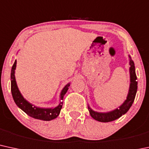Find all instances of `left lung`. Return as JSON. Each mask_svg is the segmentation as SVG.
<instances>
[{
    "instance_id": "obj_1",
    "label": "left lung",
    "mask_w": 149,
    "mask_h": 149,
    "mask_svg": "<svg viewBox=\"0 0 149 149\" xmlns=\"http://www.w3.org/2000/svg\"><path fill=\"white\" fill-rule=\"evenodd\" d=\"M130 58V88H129L128 95L127 96V100H125L119 107L113 109L112 111L107 112H99L94 111L91 108L89 104L88 105V110H89L90 114L94 120L101 122H109L114 121L117 119L120 118L123 114L127 113L131 106L133 104L134 100L135 99L136 94L137 91V78L135 72L134 63L132 61V58L129 56Z\"/></svg>"
}]
</instances>
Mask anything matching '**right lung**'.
Here are the masks:
<instances>
[{"label": "right lung", "mask_w": 149, "mask_h": 149, "mask_svg": "<svg viewBox=\"0 0 149 149\" xmlns=\"http://www.w3.org/2000/svg\"><path fill=\"white\" fill-rule=\"evenodd\" d=\"M16 64H17V61H15L13 66L11 69V93H12L13 97L19 108L22 109L23 112L26 114H28L31 117H33L37 120H44V121H50L56 118L60 114L61 109L63 105V96L65 95L68 88L70 86V83L66 84L64 88L62 89L61 93H60V102L59 104L55 107H49V108H45V107H40L34 105L32 103L28 102L26 99L24 98L22 95L21 94L20 91H19V88L17 87V83H16L15 76V73Z\"/></svg>", "instance_id": "add662e5"}]
</instances>
